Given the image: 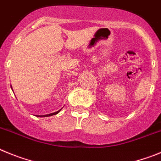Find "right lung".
Returning a JSON list of instances; mask_svg holds the SVG:
<instances>
[{"instance_id": "obj_1", "label": "right lung", "mask_w": 161, "mask_h": 161, "mask_svg": "<svg viewBox=\"0 0 161 161\" xmlns=\"http://www.w3.org/2000/svg\"><path fill=\"white\" fill-rule=\"evenodd\" d=\"M12 90H13V88H12ZM62 109H60L59 110V111H56V112H53V113H50V114H48V115H36V116H37V117H47V116H51V115H57L58 113H59L60 112V111Z\"/></svg>"}]
</instances>
